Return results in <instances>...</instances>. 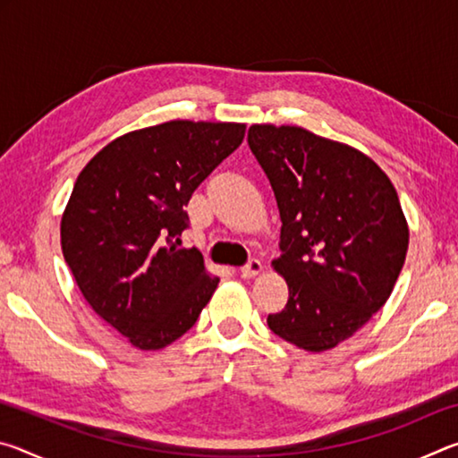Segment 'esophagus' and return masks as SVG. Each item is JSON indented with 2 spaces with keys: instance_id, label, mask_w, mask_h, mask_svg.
Returning a JSON list of instances; mask_svg holds the SVG:
<instances>
[{
  "instance_id": "obj_1",
  "label": "esophagus",
  "mask_w": 458,
  "mask_h": 458,
  "mask_svg": "<svg viewBox=\"0 0 458 458\" xmlns=\"http://www.w3.org/2000/svg\"><path fill=\"white\" fill-rule=\"evenodd\" d=\"M260 270H262V262L259 259H250L242 268H240V275H242V278H252L257 276Z\"/></svg>"
}]
</instances>
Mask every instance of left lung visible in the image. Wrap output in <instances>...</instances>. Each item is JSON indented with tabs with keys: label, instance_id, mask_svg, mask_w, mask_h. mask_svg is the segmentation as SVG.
<instances>
[{
	"label": "left lung",
	"instance_id": "8db88e82",
	"mask_svg": "<svg viewBox=\"0 0 458 458\" xmlns=\"http://www.w3.org/2000/svg\"><path fill=\"white\" fill-rule=\"evenodd\" d=\"M248 147L283 222L273 265L289 301L268 327L301 350H331L384 307L404 267L398 193L366 155L301 127L252 125Z\"/></svg>",
	"mask_w": 458,
	"mask_h": 458
}]
</instances>
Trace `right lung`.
Listing matches in <instances>:
<instances>
[{"mask_svg":"<svg viewBox=\"0 0 458 458\" xmlns=\"http://www.w3.org/2000/svg\"><path fill=\"white\" fill-rule=\"evenodd\" d=\"M240 123L169 121L92 157L62 216V254L98 317L139 350L196 325L218 286L198 248H177L198 185L244 139Z\"/></svg>","mask_w":458,"mask_h":458,"instance_id":"1","label":"right lung"}]
</instances>
